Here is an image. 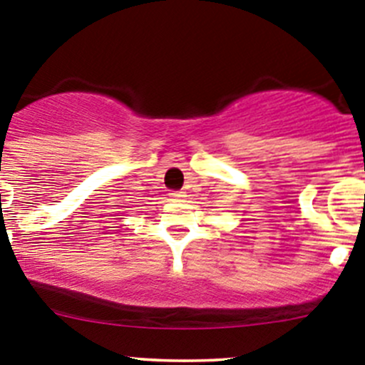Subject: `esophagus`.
<instances>
[{
	"instance_id": "esophagus-1",
	"label": "esophagus",
	"mask_w": 365,
	"mask_h": 365,
	"mask_svg": "<svg viewBox=\"0 0 365 365\" xmlns=\"http://www.w3.org/2000/svg\"><path fill=\"white\" fill-rule=\"evenodd\" d=\"M170 197L173 201H182L183 197H185V192H180V190H176V192H171Z\"/></svg>"
}]
</instances>
